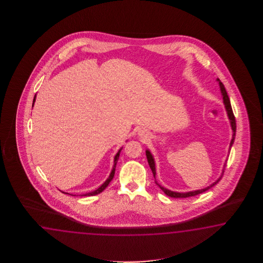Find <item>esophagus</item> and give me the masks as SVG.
Returning <instances> with one entry per match:
<instances>
[{
    "instance_id": "34e87169",
    "label": "esophagus",
    "mask_w": 263,
    "mask_h": 263,
    "mask_svg": "<svg viewBox=\"0 0 263 263\" xmlns=\"http://www.w3.org/2000/svg\"><path fill=\"white\" fill-rule=\"evenodd\" d=\"M139 134L141 136H144V137H146V135H147V134H145V132H140Z\"/></svg>"
}]
</instances>
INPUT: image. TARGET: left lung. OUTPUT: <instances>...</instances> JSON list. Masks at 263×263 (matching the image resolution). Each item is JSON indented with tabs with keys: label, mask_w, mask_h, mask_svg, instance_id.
Segmentation results:
<instances>
[{
	"label": "left lung",
	"mask_w": 263,
	"mask_h": 263,
	"mask_svg": "<svg viewBox=\"0 0 263 263\" xmlns=\"http://www.w3.org/2000/svg\"><path fill=\"white\" fill-rule=\"evenodd\" d=\"M217 81L219 82V85H220L221 93H222V96H223V104H224L226 110H227V112H228V117H229V121H230V125H231V129H232V133H233V134H232V139L230 141V145H229V151H230L231 146H232L233 143H234L235 134H236V120H235L234 114H233V111H232L231 104H230V101H229V96H228V93H227V91H226V88H224L223 84L220 82V80H219V79H217ZM145 155H146V158H147V162H148V164H149V166H151V171H152L153 176H154V178H155V183H156V184L158 185L161 189H162V192H163L166 196H170V197H174V198H184V197H190V196L199 195V194H202V193L206 192V191L209 190V189H211V188L213 187L214 185L217 184L219 181H220V179H222L223 172H224V167H226V165H227V161H226V163H224V165H223L222 175L220 176V178H219L215 182H213V184H211L210 186L206 187V188L201 189V190L192 191V192H187V193H178V192H173V191L168 190V189L164 188V187H162V185H160L158 182H157L156 177H155V176H156V168H155L154 158L152 156V154H151V151H145Z\"/></svg>",
	"instance_id": "left-lung-1"
}]
</instances>
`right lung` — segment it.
Masks as SVG:
<instances>
[{"label": "right lung", "instance_id": "obj_1", "mask_svg": "<svg viewBox=\"0 0 263 263\" xmlns=\"http://www.w3.org/2000/svg\"><path fill=\"white\" fill-rule=\"evenodd\" d=\"M34 101H35V96H34V101H33V106H34ZM122 148H123V147H121V148L118 151V153L116 154L115 159H114V166H112V171H111V174H110L109 178L105 180V182H104L103 184L101 185V187H99L97 190L93 191V192H90V193H87V194H84V195H81V196H96V195L100 194V193H101L102 191L104 190V189L106 188L107 186H108L109 183H110V181H111L112 178H114V176H115V172H116V165H117V162H118V158H119V154H120V152L122 151ZM62 193H64V192H62ZM65 194H67V193H65ZM68 195H69V194H68ZM71 196H73V195H71Z\"/></svg>", "mask_w": 263, "mask_h": 263}]
</instances>
